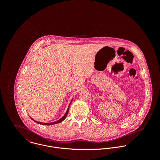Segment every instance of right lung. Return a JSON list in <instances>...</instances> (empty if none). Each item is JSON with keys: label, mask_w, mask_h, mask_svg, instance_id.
Here are the masks:
<instances>
[{"label": "right lung", "mask_w": 160, "mask_h": 160, "mask_svg": "<svg viewBox=\"0 0 160 160\" xmlns=\"http://www.w3.org/2000/svg\"><path fill=\"white\" fill-rule=\"evenodd\" d=\"M72 100H73V98H72V100H71V102H70V103H69V104L68 105V109H67V111L66 112V113H65V115L62 117V118H61L59 120H58V121H55V122H38V121H36V120H34V119H32L31 117H30L31 118V119H32V120H33L34 121H35L36 123H38V124H42V125H47V126H50V125H53V124H58V123H60V122H62L65 118H66V117H67V114H68V113L69 112V107H70V105H71V102H72Z\"/></svg>", "instance_id": "obj_1"}]
</instances>
